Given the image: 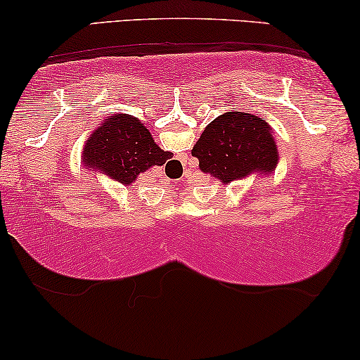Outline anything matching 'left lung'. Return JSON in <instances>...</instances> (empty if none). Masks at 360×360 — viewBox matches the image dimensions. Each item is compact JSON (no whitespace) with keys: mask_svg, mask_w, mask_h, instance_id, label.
Here are the masks:
<instances>
[{"mask_svg":"<svg viewBox=\"0 0 360 360\" xmlns=\"http://www.w3.org/2000/svg\"><path fill=\"white\" fill-rule=\"evenodd\" d=\"M191 155L200 160V170L231 184L254 172L272 174L278 150L270 126L249 112L229 111L205 127Z\"/></svg>","mask_w":360,"mask_h":360,"instance_id":"left-lung-1","label":"left lung"}]
</instances>
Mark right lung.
I'll use <instances>...</instances> for the list:
<instances>
[{"mask_svg":"<svg viewBox=\"0 0 360 360\" xmlns=\"http://www.w3.org/2000/svg\"><path fill=\"white\" fill-rule=\"evenodd\" d=\"M169 152L162 150L150 132L137 117L115 115L88 137L83 149V162L90 169L101 170L122 185H131L137 175L162 165Z\"/></svg>","mask_w":360,"mask_h":360,"instance_id":"obj_1","label":"right lung"}]
</instances>
